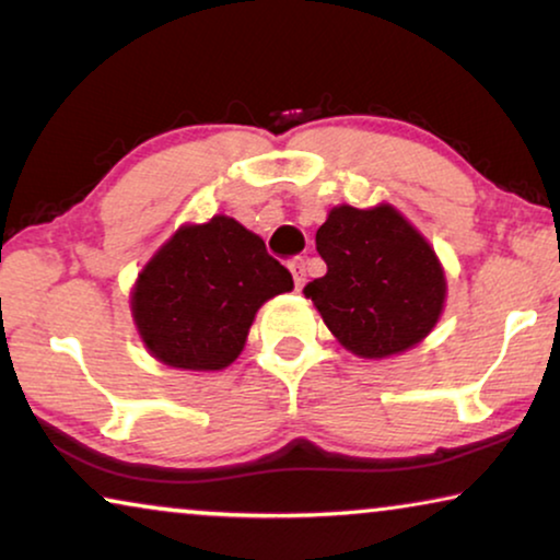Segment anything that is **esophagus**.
<instances>
[{
    "instance_id": "obj_1",
    "label": "esophagus",
    "mask_w": 560,
    "mask_h": 560,
    "mask_svg": "<svg viewBox=\"0 0 560 560\" xmlns=\"http://www.w3.org/2000/svg\"><path fill=\"white\" fill-rule=\"evenodd\" d=\"M288 270L293 272V280H295V288L301 290L303 285H305V262L301 257H295V259H290L288 262Z\"/></svg>"
}]
</instances>
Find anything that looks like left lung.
<instances>
[{"label":"left lung","instance_id":"left-lung-1","mask_svg":"<svg viewBox=\"0 0 560 560\" xmlns=\"http://www.w3.org/2000/svg\"><path fill=\"white\" fill-rule=\"evenodd\" d=\"M316 249L328 270L303 293L351 354H402L439 324L446 272L425 236L395 206H334L316 232Z\"/></svg>","mask_w":560,"mask_h":560}]
</instances>
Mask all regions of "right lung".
<instances>
[{
    "label": "right lung",
    "instance_id": "add662e5",
    "mask_svg": "<svg viewBox=\"0 0 560 560\" xmlns=\"http://www.w3.org/2000/svg\"><path fill=\"white\" fill-rule=\"evenodd\" d=\"M293 290V275L232 217L183 224L137 275L129 308L158 362L183 372L226 370L257 311Z\"/></svg>",
    "mask_w": 560,
    "mask_h": 560
}]
</instances>
